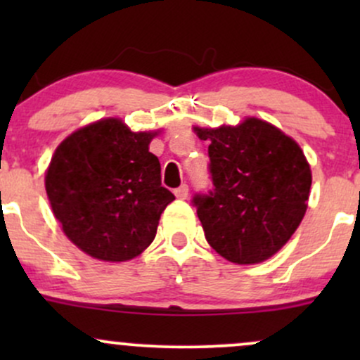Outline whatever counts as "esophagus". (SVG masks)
Listing matches in <instances>:
<instances>
[{"label":"esophagus","instance_id":"1","mask_svg":"<svg viewBox=\"0 0 360 360\" xmlns=\"http://www.w3.org/2000/svg\"><path fill=\"white\" fill-rule=\"evenodd\" d=\"M188 191H189L188 184H181L179 188L174 189V194L177 200H186V198H188Z\"/></svg>","mask_w":360,"mask_h":360}]
</instances>
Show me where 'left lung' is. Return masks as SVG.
I'll return each instance as SVG.
<instances>
[{"label": "left lung", "mask_w": 360, "mask_h": 360, "mask_svg": "<svg viewBox=\"0 0 360 360\" xmlns=\"http://www.w3.org/2000/svg\"><path fill=\"white\" fill-rule=\"evenodd\" d=\"M194 131L210 140L214 188L193 198L206 240L235 264L272 257L308 208L311 171L301 147L259 118Z\"/></svg>", "instance_id": "left-lung-1"}]
</instances>
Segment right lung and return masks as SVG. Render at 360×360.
Here are the masks:
<instances>
[{
	"mask_svg": "<svg viewBox=\"0 0 360 360\" xmlns=\"http://www.w3.org/2000/svg\"><path fill=\"white\" fill-rule=\"evenodd\" d=\"M157 131H131L103 118L62 140L45 172V189L62 230L94 259L123 262L142 254L174 194L160 184L148 152Z\"/></svg>",
	"mask_w": 360,
	"mask_h": 360,
	"instance_id": "add662e5",
	"label": "right lung"
}]
</instances>
